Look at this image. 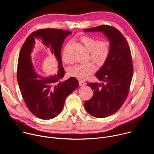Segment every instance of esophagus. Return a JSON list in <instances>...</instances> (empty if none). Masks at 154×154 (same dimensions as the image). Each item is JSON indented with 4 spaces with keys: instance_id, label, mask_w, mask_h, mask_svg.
Returning <instances> with one entry per match:
<instances>
[{
    "instance_id": "esophagus-1",
    "label": "esophagus",
    "mask_w": 154,
    "mask_h": 154,
    "mask_svg": "<svg viewBox=\"0 0 154 154\" xmlns=\"http://www.w3.org/2000/svg\"><path fill=\"white\" fill-rule=\"evenodd\" d=\"M79 83L80 86H85V83L82 80H79Z\"/></svg>"
}]
</instances>
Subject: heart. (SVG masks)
Wrapping results in <instances>:
<instances>
[{"mask_svg": "<svg viewBox=\"0 0 154 154\" xmlns=\"http://www.w3.org/2000/svg\"><path fill=\"white\" fill-rule=\"evenodd\" d=\"M81 41L87 51L90 52V58L99 67L102 66L107 61L111 53V44L108 41H101L90 37L83 36L81 38ZM69 44L65 47L63 52V60L65 63H71L67 49ZM96 69L95 66L91 62L85 64H76L69 69V74L79 79L85 80Z\"/></svg>", "mask_w": 154, "mask_h": 154, "instance_id": "1", "label": "heart"}]
</instances>
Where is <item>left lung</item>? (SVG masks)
<instances>
[{
  "mask_svg": "<svg viewBox=\"0 0 154 154\" xmlns=\"http://www.w3.org/2000/svg\"><path fill=\"white\" fill-rule=\"evenodd\" d=\"M84 32H102L111 44L110 55L95 74L102 82L87 84L93 96L84 104L88 113L103 118L118 112L128 96L134 72L131 52L126 39L115 27L102 25Z\"/></svg>",
  "mask_w": 154,
  "mask_h": 154,
  "instance_id": "left-lung-1",
  "label": "left lung"
}]
</instances>
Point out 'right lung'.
Segmentation results:
<instances>
[{
  "label": "right lung",
  "instance_id": "add662e5",
  "mask_svg": "<svg viewBox=\"0 0 154 154\" xmlns=\"http://www.w3.org/2000/svg\"><path fill=\"white\" fill-rule=\"evenodd\" d=\"M71 32L61 29H41L32 33L22 47L17 64V80L19 89L29 110L42 119H51L63 110L66 98L79 86L78 80L71 77L61 81L64 75L61 49L64 39ZM36 38H40L58 61L57 75L42 77L35 72L30 55Z\"/></svg>",
  "mask_w": 154,
  "mask_h": 154
}]
</instances>
